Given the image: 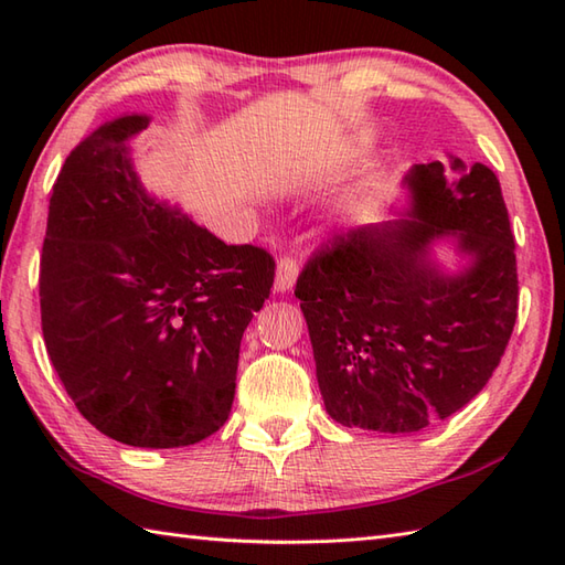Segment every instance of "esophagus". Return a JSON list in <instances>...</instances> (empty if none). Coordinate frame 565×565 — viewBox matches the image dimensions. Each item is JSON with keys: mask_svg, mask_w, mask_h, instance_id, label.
I'll use <instances>...</instances> for the list:
<instances>
[{"mask_svg": "<svg viewBox=\"0 0 565 565\" xmlns=\"http://www.w3.org/2000/svg\"><path fill=\"white\" fill-rule=\"evenodd\" d=\"M298 279V264L291 257H284L276 264V281H274V291L276 294H286L294 289V284Z\"/></svg>", "mask_w": 565, "mask_h": 565, "instance_id": "34e87169", "label": "esophagus"}]
</instances>
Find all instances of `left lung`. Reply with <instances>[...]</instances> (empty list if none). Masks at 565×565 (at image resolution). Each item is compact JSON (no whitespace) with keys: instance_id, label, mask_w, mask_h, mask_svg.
Returning <instances> with one entry per match:
<instances>
[{"instance_id":"left-lung-1","label":"left lung","mask_w":565,"mask_h":565,"mask_svg":"<svg viewBox=\"0 0 565 565\" xmlns=\"http://www.w3.org/2000/svg\"><path fill=\"white\" fill-rule=\"evenodd\" d=\"M407 206L332 237L296 281L328 415L411 435L476 398L518 320V259L498 177L449 154L403 177ZM451 244L462 259L436 257Z\"/></svg>"}]
</instances>
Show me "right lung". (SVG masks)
Here are the masks:
<instances>
[{"label": "right lung", "mask_w": 565, "mask_h": 565, "mask_svg": "<svg viewBox=\"0 0 565 565\" xmlns=\"http://www.w3.org/2000/svg\"><path fill=\"white\" fill-rule=\"evenodd\" d=\"M118 116L67 154L41 255L47 356L77 411L128 447H189L231 415L239 340L269 298L274 259L225 245L148 194Z\"/></svg>", "instance_id": "1"}]
</instances>
